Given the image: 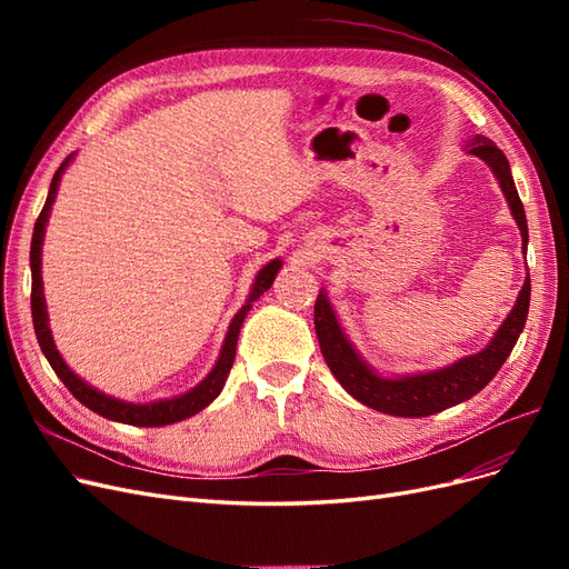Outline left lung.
<instances>
[{
	"mask_svg": "<svg viewBox=\"0 0 569 569\" xmlns=\"http://www.w3.org/2000/svg\"><path fill=\"white\" fill-rule=\"evenodd\" d=\"M465 151L472 153V157H479L493 170V176L508 199L510 213L520 228L522 251H527V242H529L527 218H525L522 201L518 197V189H515V182L510 176V163L506 159V153L485 134H475L472 140H468V144H465ZM529 291H531V284L527 274V280L520 289V297L515 301L510 316L503 320L501 327H498V332L493 335V339L487 343V347L432 372L403 375V377H393V380L377 375L366 360L356 353L353 343L347 339V335L341 332L335 308L330 306V301H327L325 291H320L316 299V311H313L316 335H318L320 351L327 368L332 370L337 382L347 389L356 401L396 418H427V416H435V412H441L446 408L472 399L477 391H481L493 380V375L506 363V358L510 356L515 341H518L522 327L527 322Z\"/></svg>",
	"mask_w": 569,
	"mask_h": 569,
	"instance_id": "8db88e82",
	"label": "left lung"
}]
</instances>
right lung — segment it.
<instances>
[{"label": "right lung", "instance_id": "obj_1", "mask_svg": "<svg viewBox=\"0 0 569 569\" xmlns=\"http://www.w3.org/2000/svg\"><path fill=\"white\" fill-rule=\"evenodd\" d=\"M73 153L68 157L59 170L51 178L49 184V194L47 201L42 206V211L36 220V230H32V242H30V270H32V291H30V308H32V325H36V335L40 341V349L44 353V358L49 360L51 370L59 375V380L68 387L76 399L88 406L90 410H94L97 416L113 420V422H123V425H137V427H163V425H173L180 422L184 418H192L197 416L199 410H203L209 406L216 396L226 387V380L230 375V368L234 363V351H237V337L239 330H242V322L247 318V313L251 311V303L263 295V291L270 289L274 274L282 268L280 258H274L268 266L261 268V272L256 274L253 287L249 291V299L247 303L239 308L237 316L230 322V330L226 335V341H222V349L220 356L216 360L213 370L203 377V380L194 387L189 389L187 393L176 396V399H166V401H151V403H128V401H120L113 399V396H107L104 391H97L94 387H90L84 380L66 366V360L61 358V353L57 351V343L51 339V330H49V318H47V303H44V291H42V242H44V228H47V220H49V211H51V203L57 199V189H59V180L63 176L66 166L71 163Z\"/></svg>", "mask_w": 569, "mask_h": 569}]
</instances>
